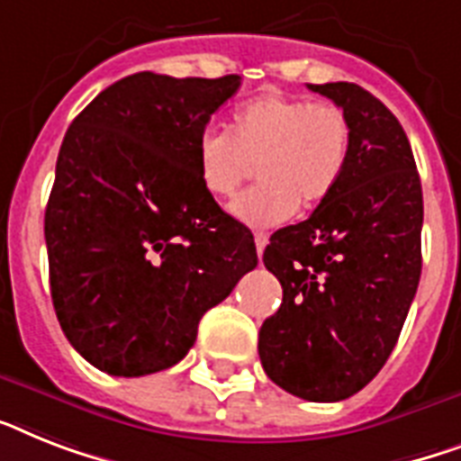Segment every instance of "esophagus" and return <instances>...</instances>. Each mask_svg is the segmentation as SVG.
I'll return each mask as SVG.
<instances>
[{
	"mask_svg": "<svg viewBox=\"0 0 461 461\" xmlns=\"http://www.w3.org/2000/svg\"><path fill=\"white\" fill-rule=\"evenodd\" d=\"M267 234L265 231H256V249H258V256H263L265 246H267Z\"/></svg>",
	"mask_w": 461,
	"mask_h": 461,
	"instance_id": "obj_1",
	"label": "esophagus"
}]
</instances>
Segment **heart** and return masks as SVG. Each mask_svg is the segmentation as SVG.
Listing matches in <instances>:
<instances>
[{
    "label": "heart",
    "mask_w": 461,
    "mask_h": 461,
    "mask_svg": "<svg viewBox=\"0 0 461 461\" xmlns=\"http://www.w3.org/2000/svg\"><path fill=\"white\" fill-rule=\"evenodd\" d=\"M353 153V127L336 104L263 95L246 101L230 132L208 127L196 144L201 186L227 198L258 167L260 185L231 201L230 212L250 227L289 220L298 205L317 208L339 189Z\"/></svg>",
    "instance_id": "b5f03b06"
}]
</instances>
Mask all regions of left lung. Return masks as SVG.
<instances>
[{
  "label": "left lung",
  "instance_id": "obj_1",
  "mask_svg": "<svg viewBox=\"0 0 461 461\" xmlns=\"http://www.w3.org/2000/svg\"><path fill=\"white\" fill-rule=\"evenodd\" d=\"M346 111L353 153L308 220L269 237L265 267L284 289L258 353L269 379L310 402L355 395L386 365L421 276L424 198L398 118L353 82L308 85Z\"/></svg>",
  "mask_w": 461,
  "mask_h": 461
}]
</instances>
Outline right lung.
Returning <instances> with one entry per match:
<instances>
[{
    "mask_svg": "<svg viewBox=\"0 0 461 461\" xmlns=\"http://www.w3.org/2000/svg\"><path fill=\"white\" fill-rule=\"evenodd\" d=\"M241 77L134 73L63 137L44 212L51 301L96 369L177 365L201 317L258 265L256 243L201 186L196 144Z\"/></svg>",
    "mask_w": 461,
    "mask_h": 461,
    "instance_id": "add662e5",
    "label": "right lung"
}]
</instances>
